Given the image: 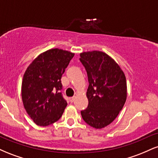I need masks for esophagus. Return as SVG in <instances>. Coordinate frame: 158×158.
I'll list each match as a JSON object with an SVG mask.
<instances>
[{
    "label": "esophagus",
    "mask_w": 158,
    "mask_h": 158,
    "mask_svg": "<svg viewBox=\"0 0 158 158\" xmlns=\"http://www.w3.org/2000/svg\"><path fill=\"white\" fill-rule=\"evenodd\" d=\"M69 100H70V102H73L74 100H75V97H70V99H69Z\"/></svg>",
    "instance_id": "1"
}]
</instances>
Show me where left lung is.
<instances>
[{
    "label": "left lung",
    "instance_id": "8db88e82",
    "mask_svg": "<svg viewBox=\"0 0 158 158\" xmlns=\"http://www.w3.org/2000/svg\"><path fill=\"white\" fill-rule=\"evenodd\" d=\"M79 60L89 83L88 106L81 110V117L89 126L102 128L116 119L126 102V77L116 61L103 52H82Z\"/></svg>",
    "mask_w": 158,
    "mask_h": 158
}]
</instances>
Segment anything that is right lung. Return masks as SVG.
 Here are the masks:
<instances>
[{
	"instance_id": "1",
	"label": "right lung",
	"mask_w": 158,
	"mask_h": 158,
	"mask_svg": "<svg viewBox=\"0 0 158 158\" xmlns=\"http://www.w3.org/2000/svg\"><path fill=\"white\" fill-rule=\"evenodd\" d=\"M74 53L51 49L38 56L23 75L21 96L34 123L48 126L59 120L68 103L63 97L61 76Z\"/></svg>"
}]
</instances>
